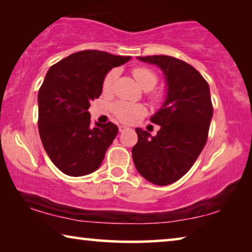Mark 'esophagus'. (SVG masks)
<instances>
[{
    "label": "esophagus",
    "mask_w": 252,
    "mask_h": 252,
    "mask_svg": "<svg viewBox=\"0 0 252 252\" xmlns=\"http://www.w3.org/2000/svg\"><path fill=\"white\" fill-rule=\"evenodd\" d=\"M126 130H127V126H119V131H120V132H125Z\"/></svg>",
    "instance_id": "obj_1"
}]
</instances>
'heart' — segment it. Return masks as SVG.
<instances>
[{"label": "heart", "instance_id": "1", "mask_svg": "<svg viewBox=\"0 0 252 252\" xmlns=\"http://www.w3.org/2000/svg\"><path fill=\"white\" fill-rule=\"evenodd\" d=\"M132 73H133L136 82L139 83V85L143 89V90L149 91L152 90V89L156 87V84L158 82V76L152 70L144 66H139L133 69ZM118 76V69L111 70L109 73L106 74L103 81V85H102V90H103V92L106 93V94L113 91ZM153 99L156 101H161L162 94L161 93H155V94H153ZM112 110L119 120L126 123L134 122L135 120H138L139 118L143 117L147 112L146 108H144L143 105L129 103V102H117V103L113 105Z\"/></svg>", "mask_w": 252, "mask_h": 252}]
</instances>
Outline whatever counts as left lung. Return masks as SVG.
<instances>
[{"instance_id":"obj_1","label":"left lung","mask_w":252,"mask_h":252,"mask_svg":"<svg viewBox=\"0 0 252 252\" xmlns=\"http://www.w3.org/2000/svg\"><path fill=\"white\" fill-rule=\"evenodd\" d=\"M163 72L167 94L150 118L160 126L157 135L136 127L132 159L149 182L168 186L192 167L206 146L213 114L210 89L203 76L181 60L168 55L138 57Z\"/></svg>"}]
</instances>
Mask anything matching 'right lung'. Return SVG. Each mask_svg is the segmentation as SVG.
I'll list each match as a JSON object with an SVG mask.
<instances>
[{
  "mask_svg": "<svg viewBox=\"0 0 252 252\" xmlns=\"http://www.w3.org/2000/svg\"><path fill=\"white\" fill-rule=\"evenodd\" d=\"M130 59L87 50L49 69L37 95V125L44 150L60 171L81 177L99 169L119 129L112 122L92 127L90 102L101 95L108 72Z\"/></svg>",
  "mask_w": 252,
  "mask_h": 252,
  "instance_id": "obj_1",
  "label": "right lung"
}]
</instances>
